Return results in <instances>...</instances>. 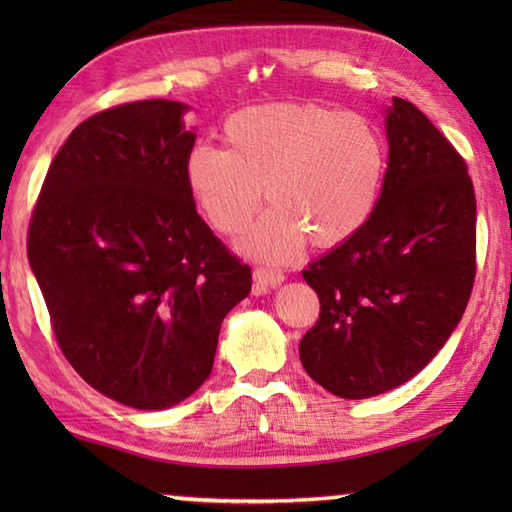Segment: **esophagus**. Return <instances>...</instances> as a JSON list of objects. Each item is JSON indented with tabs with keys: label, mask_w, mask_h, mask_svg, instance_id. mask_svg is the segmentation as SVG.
Returning <instances> with one entry per match:
<instances>
[{
	"label": "esophagus",
	"mask_w": 512,
	"mask_h": 512,
	"mask_svg": "<svg viewBox=\"0 0 512 512\" xmlns=\"http://www.w3.org/2000/svg\"><path fill=\"white\" fill-rule=\"evenodd\" d=\"M255 280V293H266V289H275L277 284L284 282V275L273 268H255L253 271Z\"/></svg>",
	"instance_id": "obj_1"
}]
</instances>
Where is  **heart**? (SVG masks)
<instances>
[{
    "label": "heart",
    "mask_w": 512,
    "mask_h": 512,
    "mask_svg": "<svg viewBox=\"0 0 512 512\" xmlns=\"http://www.w3.org/2000/svg\"><path fill=\"white\" fill-rule=\"evenodd\" d=\"M225 149L196 144L187 155L189 194L225 237L244 232L250 257L291 262L307 241L336 248L375 214L386 178V144L370 119L314 103H266L235 112Z\"/></svg>",
    "instance_id": "obj_1"
}]
</instances>
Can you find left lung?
<instances>
[{
	"mask_svg": "<svg viewBox=\"0 0 512 512\" xmlns=\"http://www.w3.org/2000/svg\"><path fill=\"white\" fill-rule=\"evenodd\" d=\"M388 167L375 214L302 271L320 316L300 361L325 391L363 400L418 375L463 318L476 273L465 160L411 101L386 110Z\"/></svg>",
	"mask_w": 512,
	"mask_h": 512,
	"instance_id": "1",
	"label": "left lung"
}]
</instances>
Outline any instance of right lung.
Instances as JSON below:
<instances>
[{
    "instance_id": "1",
    "label": "right lung",
    "mask_w": 512,
    "mask_h": 512,
    "mask_svg": "<svg viewBox=\"0 0 512 512\" xmlns=\"http://www.w3.org/2000/svg\"><path fill=\"white\" fill-rule=\"evenodd\" d=\"M185 103L149 99L85 119L33 207L27 253L72 368L110 400L160 411L210 377L250 266L189 194Z\"/></svg>"
}]
</instances>
